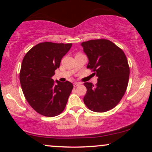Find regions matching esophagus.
I'll use <instances>...</instances> for the list:
<instances>
[{
  "label": "esophagus",
  "instance_id": "1",
  "mask_svg": "<svg viewBox=\"0 0 152 152\" xmlns=\"http://www.w3.org/2000/svg\"><path fill=\"white\" fill-rule=\"evenodd\" d=\"M80 84V83H78V82H75L74 84H73V86H74V87H77V86H78Z\"/></svg>",
  "mask_w": 152,
  "mask_h": 152
}]
</instances>
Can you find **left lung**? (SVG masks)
I'll use <instances>...</instances> for the list:
<instances>
[{
  "label": "left lung",
  "mask_w": 152,
  "mask_h": 152,
  "mask_svg": "<svg viewBox=\"0 0 152 152\" xmlns=\"http://www.w3.org/2000/svg\"><path fill=\"white\" fill-rule=\"evenodd\" d=\"M88 58L87 68L98 77L94 86L85 82L84 102L91 111L103 113L113 109L124 96L129 78V66L123 50L107 39L81 43Z\"/></svg>",
  "instance_id": "1"
}]
</instances>
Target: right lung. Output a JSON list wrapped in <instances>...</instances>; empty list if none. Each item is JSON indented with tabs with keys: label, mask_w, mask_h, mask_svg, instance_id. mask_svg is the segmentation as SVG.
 <instances>
[{
	"label": "right lung",
	"mask_w": 152,
	"mask_h": 152,
	"mask_svg": "<svg viewBox=\"0 0 152 152\" xmlns=\"http://www.w3.org/2000/svg\"><path fill=\"white\" fill-rule=\"evenodd\" d=\"M72 43H40L32 48L23 59L20 82L24 96L31 107L41 115L54 117L65 109L73 88L72 83L52 79L62 57Z\"/></svg>",
	"instance_id": "1"
}]
</instances>
